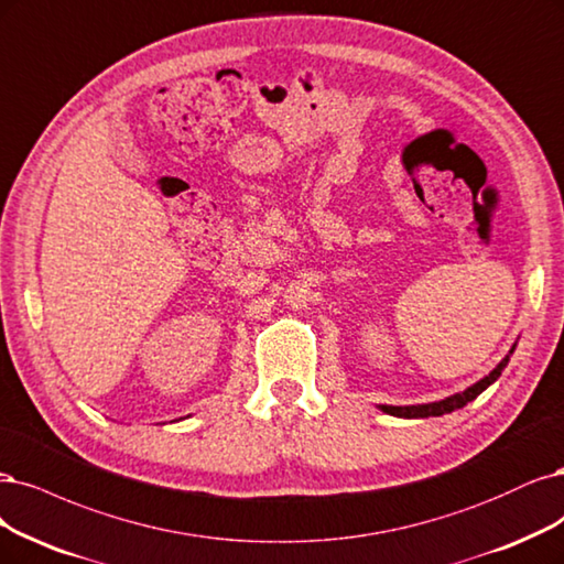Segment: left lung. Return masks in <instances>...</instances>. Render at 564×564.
Returning a JSON list of instances; mask_svg holds the SVG:
<instances>
[{
	"mask_svg": "<svg viewBox=\"0 0 564 564\" xmlns=\"http://www.w3.org/2000/svg\"><path fill=\"white\" fill-rule=\"evenodd\" d=\"M511 352H513V349H511ZM511 352H509V355H511ZM509 355L499 361V366L495 368V371H492L490 376H485L482 380H478L476 384H471L469 390H464V392H459V394H453V397H448V399L434 401V403H422V405H380V408H382L384 413L397 415V417H438V415H443V413H453V411H457V408H464L469 401H474L482 390H488V387L501 376L503 368H507Z\"/></svg>",
	"mask_w": 564,
	"mask_h": 564,
	"instance_id": "left-lung-1",
	"label": "left lung"
}]
</instances>
